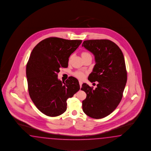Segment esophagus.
I'll return each instance as SVG.
<instances>
[{
  "instance_id": "esophagus-1",
  "label": "esophagus",
  "mask_w": 151,
  "mask_h": 151,
  "mask_svg": "<svg viewBox=\"0 0 151 151\" xmlns=\"http://www.w3.org/2000/svg\"><path fill=\"white\" fill-rule=\"evenodd\" d=\"M79 84H80V88H81L82 85V82L81 81H79Z\"/></svg>"
}]
</instances>
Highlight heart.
I'll list each match as a JSON object with an SVG mask.
<instances>
[{"instance_id":"obj_1","label":"heart","mask_w":151,"mask_h":151,"mask_svg":"<svg viewBox=\"0 0 151 151\" xmlns=\"http://www.w3.org/2000/svg\"><path fill=\"white\" fill-rule=\"evenodd\" d=\"M81 56L82 57L83 60L86 58H87V57H91V54L87 51H83L81 53ZM71 58V56L69 58V60H70ZM74 75H75V76H76L78 78H80V79H83L84 77H85V74L81 71H76L75 73H74Z\"/></svg>"}]
</instances>
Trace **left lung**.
I'll return each mask as SVG.
<instances>
[{"mask_svg":"<svg viewBox=\"0 0 151 151\" xmlns=\"http://www.w3.org/2000/svg\"><path fill=\"white\" fill-rule=\"evenodd\" d=\"M82 47L93 53L96 63L88 80L99 82L95 89L82 84L81 89L87 94L82 109L89 117L104 118L116 109L123 96L127 79L124 56L120 47L108 40H84Z\"/></svg>","mask_w":151,"mask_h":151,"instance_id":"left-lung-1","label":"left lung"}]
</instances>
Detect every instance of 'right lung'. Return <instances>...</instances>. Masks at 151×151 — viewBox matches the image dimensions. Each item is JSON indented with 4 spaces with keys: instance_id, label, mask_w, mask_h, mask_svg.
<instances>
[{
    "instance_id": "1",
    "label": "right lung",
    "mask_w": 151,
    "mask_h": 151,
    "mask_svg": "<svg viewBox=\"0 0 151 151\" xmlns=\"http://www.w3.org/2000/svg\"><path fill=\"white\" fill-rule=\"evenodd\" d=\"M82 40L49 37L37 44L31 53L26 74L31 99L42 113L59 116L67 110V100L80 90L78 81L70 76L58 79L60 68H67L69 57Z\"/></svg>"
}]
</instances>
